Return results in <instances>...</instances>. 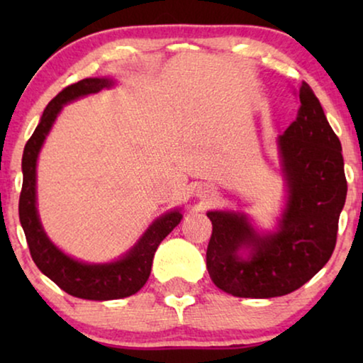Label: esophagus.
Here are the masks:
<instances>
[{
  "label": "esophagus",
  "instance_id": "esophagus-1",
  "mask_svg": "<svg viewBox=\"0 0 363 363\" xmlns=\"http://www.w3.org/2000/svg\"><path fill=\"white\" fill-rule=\"evenodd\" d=\"M198 195H200V198H203V200H206V198H210L213 195V190L211 188H201V190L198 191Z\"/></svg>",
  "mask_w": 363,
  "mask_h": 363
}]
</instances>
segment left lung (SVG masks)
<instances>
[{
	"instance_id": "8db88e82",
	"label": "left lung",
	"mask_w": 363,
	"mask_h": 363,
	"mask_svg": "<svg viewBox=\"0 0 363 363\" xmlns=\"http://www.w3.org/2000/svg\"><path fill=\"white\" fill-rule=\"evenodd\" d=\"M297 96L296 121L277 137L287 186L277 231L259 235L242 213H206L213 225L208 272L231 296L289 294L314 277L334 252L347 196L342 145L309 84L302 82ZM241 249L250 255L242 258Z\"/></svg>"
}]
</instances>
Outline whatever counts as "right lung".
Returning <instances> with one entry per match:
<instances>
[{
    "label": "right lung",
    "instance_id": "right-lung-1",
    "mask_svg": "<svg viewBox=\"0 0 363 363\" xmlns=\"http://www.w3.org/2000/svg\"><path fill=\"white\" fill-rule=\"evenodd\" d=\"M111 86H113L112 79L89 77L62 89L44 108L36 130L24 147L21 163L23 188L19 195V221L26 235L33 261L43 274L56 282L67 294L89 301L122 299L140 291L150 276L153 255L158 245L170 235L183 218L180 210L165 213L153 221L145 235L125 256L107 264H87L64 255L44 233L36 208V163L39 150L62 106Z\"/></svg>",
    "mask_w": 363,
    "mask_h": 363
}]
</instances>
